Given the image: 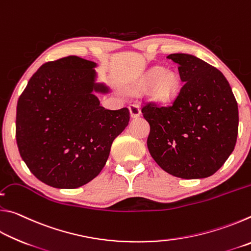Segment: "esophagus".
Listing matches in <instances>:
<instances>
[{"mask_svg":"<svg viewBox=\"0 0 251 251\" xmlns=\"http://www.w3.org/2000/svg\"><path fill=\"white\" fill-rule=\"evenodd\" d=\"M129 112H130V116L133 118H137L142 115L141 108H139V106L136 104L129 105Z\"/></svg>","mask_w":251,"mask_h":251,"instance_id":"esophagus-1","label":"esophagus"}]
</instances>
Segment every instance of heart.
Wrapping results in <instances>:
<instances>
[{
    "label": "heart",
    "instance_id": "obj_1",
    "mask_svg": "<svg viewBox=\"0 0 251 251\" xmlns=\"http://www.w3.org/2000/svg\"><path fill=\"white\" fill-rule=\"evenodd\" d=\"M136 93L150 92L151 100L168 104L177 99L180 92L179 77L163 67H152L133 85Z\"/></svg>",
    "mask_w": 251,
    "mask_h": 251
}]
</instances>
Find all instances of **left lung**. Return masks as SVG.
Returning a JSON list of instances; mask_svg holds the SVG:
<instances>
[{
	"mask_svg": "<svg viewBox=\"0 0 251 251\" xmlns=\"http://www.w3.org/2000/svg\"><path fill=\"white\" fill-rule=\"evenodd\" d=\"M184 83L172 106L146 105L151 126L147 147L158 166L184 179H201L218 171L235 148L238 105L222 72L192 54L167 56Z\"/></svg>",
	"mask_w": 251,
	"mask_h": 251,
	"instance_id": "obj_1",
	"label": "left lung"
}]
</instances>
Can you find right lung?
<instances>
[{
    "label": "right lung",
    "mask_w": 251,
    "mask_h": 251,
    "mask_svg": "<svg viewBox=\"0 0 251 251\" xmlns=\"http://www.w3.org/2000/svg\"><path fill=\"white\" fill-rule=\"evenodd\" d=\"M99 64L67 56L42 65L20 96L16 143L37 179L55 188H77L99 176L110 147L129 122L128 108L106 109L96 94Z\"/></svg>",
    "instance_id": "right-lung-1"
}]
</instances>
